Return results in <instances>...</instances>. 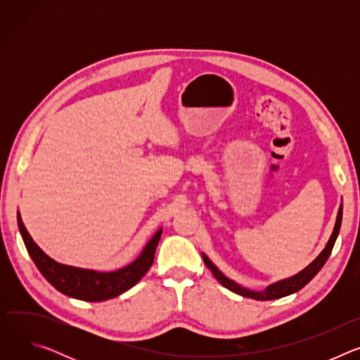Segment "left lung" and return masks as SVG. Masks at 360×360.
Masks as SVG:
<instances>
[{
    "instance_id": "obj_1",
    "label": "left lung",
    "mask_w": 360,
    "mask_h": 360,
    "mask_svg": "<svg viewBox=\"0 0 360 360\" xmlns=\"http://www.w3.org/2000/svg\"><path fill=\"white\" fill-rule=\"evenodd\" d=\"M342 205L339 208V212H338V218H336V224H335V229L330 235V239L328 242V245L325 246V249L321 252V255L318 256V258L307 266L304 268L302 272H299L297 275L289 278V279H285V281H281V282H276L271 286H268L264 292H253V290H248L242 286H239L238 283H235L233 281L228 279L205 255H202L203 258V262L205 265L208 266V269H211L212 275L218 279V282L225 286L226 289L240 295V296H245V297H250V299H256V300H272V299H279V297H283V296H288V295H292L297 290H300L304 285L309 283L315 276L316 274L322 269V266L326 264L328 258L330 256V252L333 249V245L336 242V238L339 235V229H340V225H342Z\"/></svg>"
}]
</instances>
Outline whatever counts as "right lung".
Returning a JSON list of instances; mask_svg holds the SVG:
<instances>
[{"label": "right lung", "instance_id": "add662e5", "mask_svg": "<svg viewBox=\"0 0 360 360\" xmlns=\"http://www.w3.org/2000/svg\"><path fill=\"white\" fill-rule=\"evenodd\" d=\"M17 219L25 248L44 278L61 293L86 302H101L115 297L136 285L152 266L153 258H155V250L162 235V229L153 235L143 248L139 258L131 265L115 272L101 274L57 264L49 256H46L32 240L21 221L20 214Z\"/></svg>", "mask_w": 360, "mask_h": 360}]
</instances>
